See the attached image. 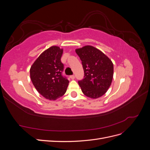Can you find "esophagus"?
I'll return each mask as SVG.
<instances>
[{"label": "esophagus", "mask_w": 150, "mask_h": 150, "mask_svg": "<svg viewBox=\"0 0 150 150\" xmlns=\"http://www.w3.org/2000/svg\"><path fill=\"white\" fill-rule=\"evenodd\" d=\"M70 78L72 79H74L75 78V76L74 75H71L70 76Z\"/></svg>", "instance_id": "1"}]
</instances>
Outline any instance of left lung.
Wrapping results in <instances>:
<instances>
[{
    "label": "left lung",
    "mask_w": 150,
    "mask_h": 150,
    "mask_svg": "<svg viewBox=\"0 0 150 150\" xmlns=\"http://www.w3.org/2000/svg\"><path fill=\"white\" fill-rule=\"evenodd\" d=\"M82 61L84 76L78 83L83 93L91 98H98L106 93L113 77V64L105 54L91 46L76 49Z\"/></svg>",
    "instance_id": "8db88e82"
}]
</instances>
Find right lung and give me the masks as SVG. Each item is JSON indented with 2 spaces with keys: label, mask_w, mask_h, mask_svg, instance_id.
I'll list each match as a JSON object with an SVG mask.
<instances>
[{
  "label": "right lung",
  "mask_w": 150,
  "mask_h": 150,
  "mask_svg": "<svg viewBox=\"0 0 150 150\" xmlns=\"http://www.w3.org/2000/svg\"><path fill=\"white\" fill-rule=\"evenodd\" d=\"M63 50L52 46L43 52L30 69L32 82L38 91L49 100L65 94L69 81L62 74L64 64L61 62Z\"/></svg>",
  "instance_id": "obj_1"
}]
</instances>
